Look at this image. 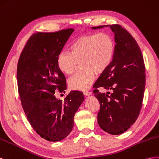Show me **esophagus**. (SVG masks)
<instances>
[{
    "label": "esophagus",
    "instance_id": "1",
    "mask_svg": "<svg viewBox=\"0 0 159 159\" xmlns=\"http://www.w3.org/2000/svg\"><path fill=\"white\" fill-rule=\"evenodd\" d=\"M83 94H84V95H85V96H89V95L92 94V93L90 91H84Z\"/></svg>",
    "mask_w": 159,
    "mask_h": 159
}]
</instances>
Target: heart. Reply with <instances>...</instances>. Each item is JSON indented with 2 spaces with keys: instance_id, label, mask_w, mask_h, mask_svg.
Returning a JSON list of instances; mask_svg holds the SVG:
<instances>
[{
  "instance_id": "heart-1",
  "label": "heart",
  "mask_w": 159,
  "mask_h": 159,
  "mask_svg": "<svg viewBox=\"0 0 159 159\" xmlns=\"http://www.w3.org/2000/svg\"><path fill=\"white\" fill-rule=\"evenodd\" d=\"M115 43L107 33L81 36L71 46V51L58 54L57 66L66 75L75 72L80 63L82 70L69 79V87L74 90H88L97 75L103 73L111 65L115 55Z\"/></svg>"
}]
</instances>
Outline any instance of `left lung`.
Wrapping results in <instances>:
<instances>
[{
  "label": "left lung",
  "instance_id": "8db88e82",
  "mask_svg": "<svg viewBox=\"0 0 159 159\" xmlns=\"http://www.w3.org/2000/svg\"><path fill=\"white\" fill-rule=\"evenodd\" d=\"M109 26L115 34V51L111 65L94 83L93 93L100 103L97 120L103 130L120 134L134 123L141 109L145 88V66L137 41L119 25ZM102 87L113 92L101 93ZM110 94L108 95V93Z\"/></svg>",
  "mask_w": 159,
  "mask_h": 159
}]
</instances>
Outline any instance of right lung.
Wrapping results in <instances>:
<instances>
[{"label":"right lung","instance_id":"1","mask_svg":"<svg viewBox=\"0 0 159 159\" xmlns=\"http://www.w3.org/2000/svg\"><path fill=\"white\" fill-rule=\"evenodd\" d=\"M74 30L33 34L18 62V91L22 108L36 133L48 141H59L70 134L75 114L84 101L83 93L77 90L70 91L64 101L54 96L56 90L65 93L66 89L57 58Z\"/></svg>","mask_w":159,"mask_h":159}]
</instances>
